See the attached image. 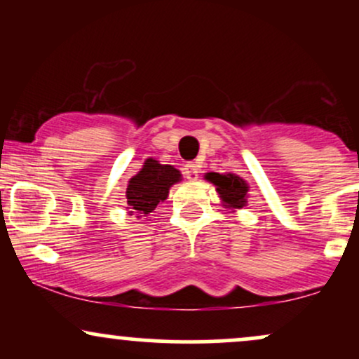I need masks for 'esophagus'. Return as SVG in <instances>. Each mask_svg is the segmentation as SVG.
Segmentation results:
<instances>
[{
  "label": "esophagus",
  "instance_id": "1",
  "mask_svg": "<svg viewBox=\"0 0 359 359\" xmlns=\"http://www.w3.org/2000/svg\"><path fill=\"white\" fill-rule=\"evenodd\" d=\"M184 175L187 177L189 180H196L197 175H199V167L194 162H189L184 165Z\"/></svg>",
  "mask_w": 359,
  "mask_h": 359
}]
</instances>
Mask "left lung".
<instances>
[{"label": "left lung", "mask_w": 359, "mask_h": 359, "mask_svg": "<svg viewBox=\"0 0 359 359\" xmlns=\"http://www.w3.org/2000/svg\"><path fill=\"white\" fill-rule=\"evenodd\" d=\"M205 179L211 180L216 185V191L219 192V197L228 205H231V208H243L246 204L245 197L246 192H248V185H246L241 177L234 174L222 175L211 172V174L205 175Z\"/></svg>", "instance_id": "left-lung-1"}]
</instances>
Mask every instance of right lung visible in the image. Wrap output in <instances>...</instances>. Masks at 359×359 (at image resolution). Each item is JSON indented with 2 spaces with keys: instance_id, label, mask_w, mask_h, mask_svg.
Masks as SVG:
<instances>
[{
  "instance_id": "1",
  "label": "right lung",
  "mask_w": 359,
  "mask_h": 359,
  "mask_svg": "<svg viewBox=\"0 0 359 359\" xmlns=\"http://www.w3.org/2000/svg\"><path fill=\"white\" fill-rule=\"evenodd\" d=\"M180 180V172L172 165H162L154 158H148L142 170L130 179L126 199L130 212L148 216L160 203L167 199L168 189Z\"/></svg>"
}]
</instances>
